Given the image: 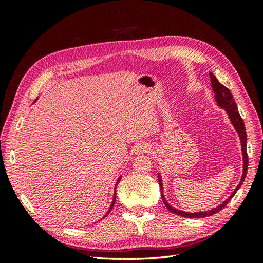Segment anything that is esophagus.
<instances>
[{
	"instance_id": "esophagus-1",
	"label": "esophagus",
	"mask_w": 263,
	"mask_h": 263,
	"mask_svg": "<svg viewBox=\"0 0 263 263\" xmlns=\"http://www.w3.org/2000/svg\"><path fill=\"white\" fill-rule=\"evenodd\" d=\"M150 146H148L147 143H139L135 147V153L137 155H140V154H144V153H149L150 152Z\"/></svg>"
}]
</instances>
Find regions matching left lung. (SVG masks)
<instances>
[{
    "mask_svg": "<svg viewBox=\"0 0 263 263\" xmlns=\"http://www.w3.org/2000/svg\"><path fill=\"white\" fill-rule=\"evenodd\" d=\"M210 81H211V87H212V91L215 93V99H216V103L217 105L219 106L220 108L224 109L227 115H228V119H230L232 125L235 128L237 135L239 137V141H241V148H242V156H243V174L241 177V182L238 183V185L236 186V189L234 190L233 193L228 197L224 202L220 203L219 205H217L216 208H212L208 211H197V212H187V211H183V210H178L174 206H172L168 202H167V200L164 195V185H163V178H161L160 173L158 174V182H159V186H160V191H161V199H163L165 205L167 206V209H168L173 214H176V215H180L182 217H187V218H203V217H208V216H212L216 212L220 211L224 206H226V204L230 202L231 199L234 197V194L237 192V190L241 187V185L243 184L244 180H245V176H247V172H248V153H247V132H245V126H244V122L242 120L241 115L238 113V109H237V106L235 100L233 98V95L230 91V89L226 88L225 86H222L221 83L217 80V78L211 73L210 72Z\"/></svg>",
    "mask_w": 263,
    "mask_h": 263,
    "instance_id": "obj_1",
    "label": "left lung"
}]
</instances>
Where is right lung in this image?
Returning <instances> with one entry per match:
<instances>
[{
    "label": "right lung",
    "mask_w": 263,
    "mask_h": 263,
    "mask_svg": "<svg viewBox=\"0 0 263 263\" xmlns=\"http://www.w3.org/2000/svg\"><path fill=\"white\" fill-rule=\"evenodd\" d=\"M38 99V98H37ZM36 99V100H37ZM121 177L122 176H120L119 178H117V181H116V184H115V187H114V194H113V200H111V203H110V206H109V209H108V211L107 212H106V215L103 217V218H105L106 216H107L108 214H109V211L111 210V209H113V205L115 204V199H116V191H115V189H116V186H117V184H119V182L121 181ZM103 218H102V219H103Z\"/></svg>",
    "instance_id": "obj_1"
}]
</instances>
